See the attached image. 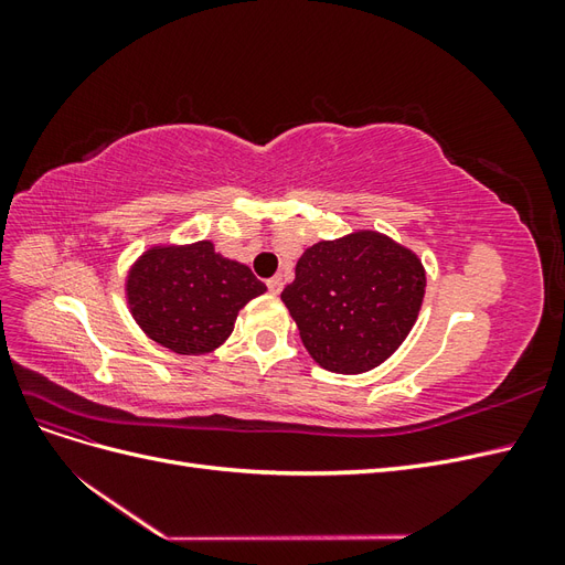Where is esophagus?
Wrapping results in <instances>:
<instances>
[{"label": "esophagus", "instance_id": "obj_1", "mask_svg": "<svg viewBox=\"0 0 565 565\" xmlns=\"http://www.w3.org/2000/svg\"><path fill=\"white\" fill-rule=\"evenodd\" d=\"M266 285H268V289H270L273 295H280V292H282V285H285V282H282V278H280V276H273V278L266 282Z\"/></svg>", "mask_w": 565, "mask_h": 565}]
</instances>
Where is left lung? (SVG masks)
I'll list each match as a JSON object with an SVG mask.
<instances>
[{
  "label": "left lung",
  "mask_w": 565,
  "mask_h": 565,
  "mask_svg": "<svg viewBox=\"0 0 565 565\" xmlns=\"http://www.w3.org/2000/svg\"><path fill=\"white\" fill-rule=\"evenodd\" d=\"M424 287L426 273L413 249L377 231H355L306 249L280 299L320 367L361 374L403 344Z\"/></svg>",
  "instance_id": "obj_1"
}]
</instances>
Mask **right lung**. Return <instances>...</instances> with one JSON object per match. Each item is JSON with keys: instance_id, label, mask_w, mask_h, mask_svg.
Here are the masks:
<instances>
[{"instance_id": "add662e5", "label": "right lung", "mask_w": 565, "mask_h": 565, "mask_svg": "<svg viewBox=\"0 0 565 565\" xmlns=\"http://www.w3.org/2000/svg\"><path fill=\"white\" fill-rule=\"evenodd\" d=\"M125 287L139 328L181 355L218 349L237 311L266 292L245 264L221 256L210 241L150 247L131 266Z\"/></svg>"}]
</instances>
